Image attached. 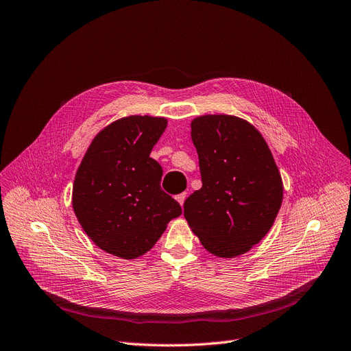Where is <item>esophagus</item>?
Here are the masks:
<instances>
[{
  "label": "esophagus",
  "mask_w": 351,
  "mask_h": 351,
  "mask_svg": "<svg viewBox=\"0 0 351 351\" xmlns=\"http://www.w3.org/2000/svg\"><path fill=\"white\" fill-rule=\"evenodd\" d=\"M186 192H184V193H179L178 196H176V201L180 204V205H184V202H185V199H186Z\"/></svg>",
  "instance_id": "34e87169"
}]
</instances>
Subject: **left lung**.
<instances>
[{
  "mask_svg": "<svg viewBox=\"0 0 351 351\" xmlns=\"http://www.w3.org/2000/svg\"><path fill=\"white\" fill-rule=\"evenodd\" d=\"M202 188L184 215L204 248L221 258L248 252L271 230L282 204V179L271 150L250 121L205 114L191 123Z\"/></svg>",
  "mask_w": 351,
  "mask_h": 351,
  "instance_id": "obj_1",
  "label": "left lung"
}]
</instances>
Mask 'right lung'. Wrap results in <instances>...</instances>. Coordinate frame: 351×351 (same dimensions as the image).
Returning a JSON list of instances; mask_svg holds the SVG:
<instances>
[{
	"mask_svg": "<svg viewBox=\"0 0 351 351\" xmlns=\"http://www.w3.org/2000/svg\"><path fill=\"white\" fill-rule=\"evenodd\" d=\"M165 117L128 116L100 130L75 172L71 204L96 245L123 260L142 256L182 213L160 188L162 166L150 158Z\"/></svg>",
	"mask_w": 351,
	"mask_h": 351,
	"instance_id": "obj_1",
	"label": "right lung"
}]
</instances>
